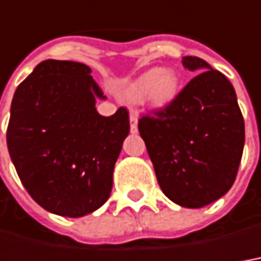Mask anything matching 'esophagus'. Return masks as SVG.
I'll return each instance as SVG.
<instances>
[{"instance_id":"34e87169","label":"esophagus","mask_w":261,"mask_h":261,"mask_svg":"<svg viewBox=\"0 0 261 261\" xmlns=\"http://www.w3.org/2000/svg\"><path fill=\"white\" fill-rule=\"evenodd\" d=\"M137 120H138V117H137V113H131L130 114V130L133 134H136L138 131V127H137Z\"/></svg>"}]
</instances>
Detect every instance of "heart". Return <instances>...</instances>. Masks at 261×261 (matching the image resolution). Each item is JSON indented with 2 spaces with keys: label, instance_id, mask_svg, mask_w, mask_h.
<instances>
[{
  "label": "heart",
  "instance_id": "b5f03b06",
  "mask_svg": "<svg viewBox=\"0 0 261 261\" xmlns=\"http://www.w3.org/2000/svg\"><path fill=\"white\" fill-rule=\"evenodd\" d=\"M181 90L180 75L173 70L151 68L127 86L124 95L133 102L143 101L147 97L148 104L155 110H166L173 104Z\"/></svg>",
  "mask_w": 261,
  "mask_h": 261
}]
</instances>
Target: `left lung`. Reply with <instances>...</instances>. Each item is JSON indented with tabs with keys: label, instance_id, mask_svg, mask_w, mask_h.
I'll use <instances>...</instances> for the list:
<instances>
[{
	"label": "left lung",
	"instance_id": "8db88e82",
	"mask_svg": "<svg viewBox=\"0 0 261 261\" xmlns=\"http://www.w3.org/2000/svg\"><path fill=\"white\" fill-rule=\"evenodd\" d=\"M197 72L166 110L138 120L163 193L175 204L200 208L227 193L244 147V120L231 83L198 57H182Z\"/></svg>",
	"mask_w": 261,
	"mask_h": 261
}]
</instances>
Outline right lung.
<instances>
[{
  "mask_svg": "<svg viewBox=\"0 0 261 261\" xmlns=\"http://www.w3.org/2000/svg\"><path fill=\"white\" fill-rule=\"evenodd\" d=\"M86 64L45 60L15 90L7 128L14 167L28 194L64 217H83L110 197L130 133L127 108L102 117L106 98Z\"/></svg>",
  "mask_w": 261,
  "mask_h": 261,
  "instance_id": "add662e5",
  "label": "right lung"
}]
</instances>
